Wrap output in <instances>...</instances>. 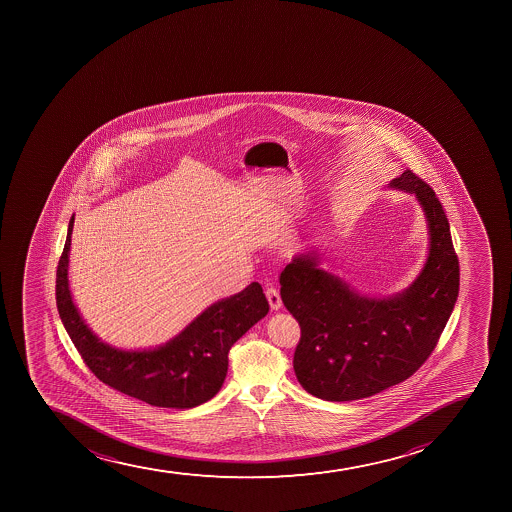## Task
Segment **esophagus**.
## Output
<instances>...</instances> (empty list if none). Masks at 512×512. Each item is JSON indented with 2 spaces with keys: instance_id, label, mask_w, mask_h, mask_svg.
I'll list each match as a JSON object with an SVG mask.
<instances>
[{
  "instance_id": "1",
  "label": "esophagus",
  "mask_w": 512,
  "mask_h": 512,
  "mask_svg": "<svg viewBox=\"0 0 512 512\" xmlns=\"http://www.w3.org/2000/svg\"><path fill=\"white\" fill-rule=\"evenodd\" d=\"M265 295L269 299L270 309H282V299H280L279 290L275 289V287H269V289L265 290Z\"/></svg>"
}]
</instances>
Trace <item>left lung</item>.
<instances>
[{"label": "left lung", "instance_id": "obj_1", "mask_svg": "<svg viewBox=\"0 0 512 512\" xmlns=\"http://www.w3.org/2000/svg\"><path fill=\"white\" fill-rule=\"evenodd\" d=\"M414 193L429 228V255L412 284L387 299L364 297L300 253L280 274L282 302L300 324L294 370L309 394L364 399L409 379L436 349L459 295V260L436 192L412 170L389 183Z\"/></svg>", "mask_w": 512, "mask_h": 512}]
</instances>
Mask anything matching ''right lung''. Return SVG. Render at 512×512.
<instances>
[{"instance_id": "add662e5", "label": "right lung", "mask_w": 512, "mask_h": 512, "mask_svg": "<svg viewBox=\"0 0 512 512\" xmlns=\"http://www.w3.org/2000/svg\"><path fill=\"white\" fill-rule=\"evenodd\" d=\"M75 215L56 269V307L66 332L88 369L112 389L155 407L192 409L212 399L228 369V350L269 314L264 290L252 282L242 292L218 300L167 344L122 350L105 344L81 319L68 284V255Z\"/></svg>"}]
</instances>
